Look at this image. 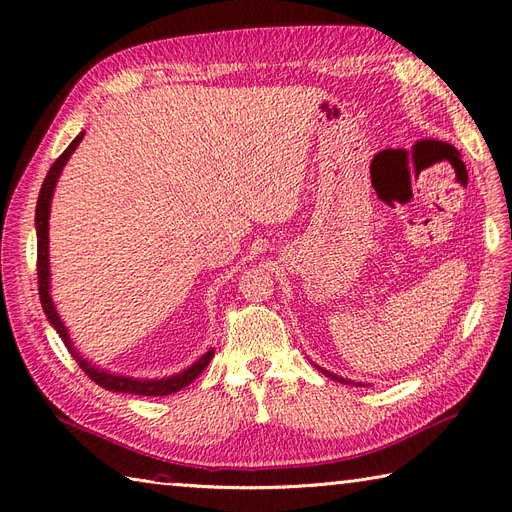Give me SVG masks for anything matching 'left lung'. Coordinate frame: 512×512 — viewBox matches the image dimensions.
<instances>
[{"mask_svg":"<svg viewBox=\"0 0 512 512\" xmlns=\"http://www.w3.org/2000/svg\"><path fill=\"white\" fill-rule=\"evenodd\" d=\"M324 374H327L329 378H333V380H337V382H346L344 378H339V376H333V374H329V371H324Z\"/></svg>","mask_w":512,"mask_h":512,"instance_id":"1","label":"left lung"}]
</instances>
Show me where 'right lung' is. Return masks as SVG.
<instances>
[{
	"mask_svg": "<svg viewBox=\"0 0 512 512\" xmlns=\"http://www.w3.org/2000/svg\"><path fill=\"white\" fill-rule=\"evenodd\" d=\"M83 141V132L74 138V141L68 145V149L61 153V156L53 162L51 170L46 173L44 183L40 188V196H38V205H36V232H38V292H40V303L46 318L55 327V331L59 333V337L64 339L66 348L72 352V356L79 363V367L85 371L87 378L94 380L96 384H100L102 389L106 391H119V393H132V395H147V397H162V395H170L177 393L183 386H188L190 382H194L200 374H203L205 367L209 365V361L213 359V350H209L203 359L198 363H194L190 369L181 371V374L173 376V378H162V380H134V378H123V376H115L108 374V371H100L96 367H91L85 359H81L76 350L72 348V342L68 337V331L64 327V322L59 320L55 305L51 301L49 294V213H51V198H53V190L57 177L61 173V168L68 162V158L72 156V151L79 147V143Z\"/></svg>",
	"mask_w": 512,
	"mask_h": 512,
	"instance_id": "right-lung-1",
	"label": "right lung"
}]
</instances>
